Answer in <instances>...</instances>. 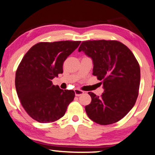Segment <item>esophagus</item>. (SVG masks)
Returning <instances> with one entry per match:
<instances>
[{
    "mask_svg": "<svg viewBox=\"0 0 155 155\" xmlns=\"http://www.w3.org/2000/svg\"><path fill=\"white\" fill-rule=\"evenodd\" d=\"M74 92H75V95L77 97H79L84 93V91H81L79 89H75L74 90Z\"/></svg>",
    "mask_w": 155,
    "mask_h": 155,
    "instance_id": "1",
    "label": "esophagus"
}]
</instances>
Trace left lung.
<instances>
[{"label": "left lung", "instance_id": "8db88e82", "mask_svg": "<svg viewBox=\"0 0 155 155\" xmlns=\"http://www.w3.org/2000/svg\"><path fill=\"white\" fill-rule=\"evenodd\" d=\"M78 51L91 58L92 74L101 81L104 89L101 97L88 92L92 101L85 107L87 116L101 125L120 120L134 106L138 95L140 70L134 55L116 40L84 41Z\"/></svg>", "mask_w": 155, "mask_h": 155}]
</instances>
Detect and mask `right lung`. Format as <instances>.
<instances>
[{
	"mask_svg": "<svg viewBox=\"0 0 155 155\" xmlns=\"http://www.w3.org/2000/svg\"><path fill=\"white\" fill-rule=\"evenodd\" d=\"M80 41L40 42L23 58L15 76L17 95L27 114L35 120L48 123L59 120L73 101L72 90H62L51 80L63 73L64 61Z\"/></svg>",
	"mask_w": 155,
	"mask_h": 155,
	"instance_id": "obj_1",
	"label": "right lung"
}]
</instances>
